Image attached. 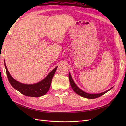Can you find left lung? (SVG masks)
<instances>
[{
    "label": "left lung",
    "mask_w": 126,
    "mask_h": 126,
    "mask_svg": "<svg viewBox=\"0 0 126 126\" xmlns=\"http://www.w3.org/2000/svg\"><path fill=\"white\" fill-rule=\"evenodd\" d=\"M69 81H70V83L71 85V87L72 88V89H73L74 91L77 94L80 95L83 97L86 98H90V99H93V98H98L99 97H100L102 95H103L104 94L106 93L107 92H108L109 90H111L112 88L113 87L111 88L110 89H109L105 91V92L101 93H98V94H89L84 92L83 90H82V89H80L77 86L76 84L75 83V82H74L73 79H72V77L70 75V72L69 73Z\"/></svg>",
    "instance_id": "obj_1"
}]
</instances>
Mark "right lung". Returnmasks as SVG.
<instances>
[{
	"label": "right lung",
	"mask_w": 126,
	"mask_h": 126,
	"mask_svg": "<svg viewBox=\"0 0 126 126\" xmlns=\"http://www.w3.org/2000/svg\"><path fill=\"white\" fill-rule=\"evenodd\" d=\"M5 67L6 69L8 79L13 88H15L16 90H17L25 96H29V97H38L44 95L49 91L53 76L58 66L53 69L41 81L32 84L22 83L13 79L7 70L5 62Z\"/></svg>",
	"instance_id": "1"
}]
</instances>
